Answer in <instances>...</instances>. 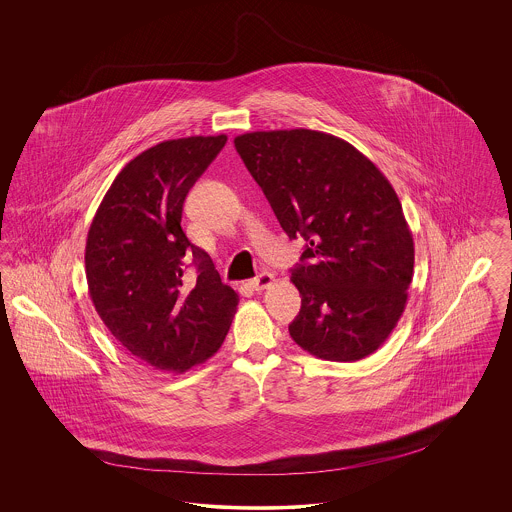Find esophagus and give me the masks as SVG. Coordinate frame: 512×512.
<instances>
[{
    "mask_svg": "<svg viewBox=\"0 0 512 512\" xmlns=\"http://www.w3.org/2000/svg\"><path fill=\"white\" fill-rule=\"evenodd\" d=\"M272 282H274V276H272L270 272H261L259 276H255L253 280H249V286H251L253 290L261 292V290H267L268 286H272Z\"/></svg>",
    "mask_w": 512,
    "mask_h": 512,
    "instance_id": "esophagus-1",
    "label": "esophagus"
}]
</instances>
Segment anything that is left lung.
<instances>
[{
    "instance_id": "obj_1",
    "label": "left lung",
    "mask_w": 512,
    "mask_h": 512,
    "mask_svg": "<svg viewBox=\"0 0 512 512\" xmlns=\"http://www.w3.org/2000/svg\"><path fill=\"white\" fill-rule=\"evenodd\" d=\"M234 146L282 230L305 240L293 341L324 361L365 359L388 340L413 280V236L388 178L318 130L247 132Z\"/></svg>"
}]
</instances>
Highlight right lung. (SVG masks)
I'll return each mask as SVG.
<instances>
[{
    "instance_id": "add662e5",
    "label": "right lung",
    "mask_w": 512,
    "mask_h": 512,
    "mask_svg": "<svg viewBox=\"0 0 512 512\" xmlns=\"http://www.w3.org/2000/svg\"><path fill=\"white\" fill-rule=\"evenodd\" d=\"M226 136L167 140L134 157L103 197L86 240V280L99 318L136 359L186 372L219 351L238 307L211 257L180 222L184 199ZM198 278L185 284V268Z\"/></svg>"
}]
</instances>
